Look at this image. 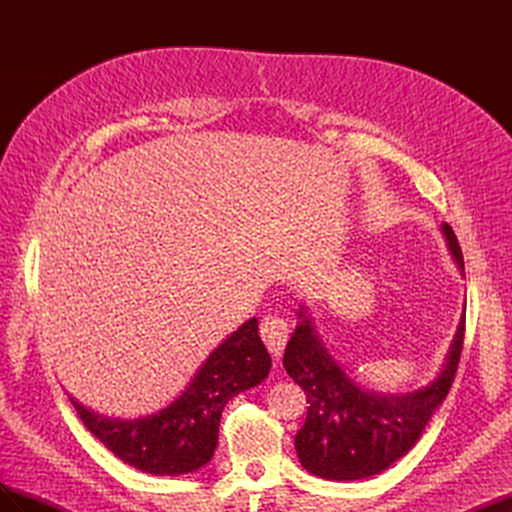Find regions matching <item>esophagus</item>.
Segmentation results:
<instances>
[{"label":"esophagus","mask_w":512,"mask_h":512,"mask_svg":"<svg viewBox=\"0 0 512 512\" xmlns=\"http://www.w3.org/2000/svg\"><path fill=\"white\" fill-rule=\"evenodd\" d=\"M260 337L273 356H282L288 342V322L275 314L265 316L260 322Z\"/></svg>","instance_id":"esophagus-1"}]
</instances>
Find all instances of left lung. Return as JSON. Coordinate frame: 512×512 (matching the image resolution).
Wrapping results in <instances>:
<instances>
[{
    "label": "left lung",
    "instance_id": "8db88e82",
    "mask_svg": "<svg viewBox=\"0 0 512 512\" xmlns=\"http://www.w3.org/2000/svg\"><path fill=\"white\" fill-rule=\"evenodd\" d=\"M442 232L463 271V254L453 228L444 224ZM299 316L301 322L284 350V367L307 399L305 423L294 438L301 466L329 480L380 474L416 444L431 414L451 391L466 333V314L442 374L421 391L391 397L361 391L324 350L312 322L303 312Z\"/></svg>",
    "mask_w": 512,
    "mask_h": 512
}]
</instances>
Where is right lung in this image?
<instances>
[{"label": "right lung", "mask_w": 512, "mask_h": 512, "mask_svg": "<svg viewBox=\"0 0 512 512\" xmlns=\"http://www.w3.org/2000/svg\"><path fill=\"white\" fill-rule=\"evenodd\" d=\"M269 369L271 356L252 318L215 348L188 389L156 414L117 421L70 401L83 425L123 463L147 474L177 476L211 461L224 406L265 380Z\"/></svg>", "instance_id": "obj_1"}]
</instances>
